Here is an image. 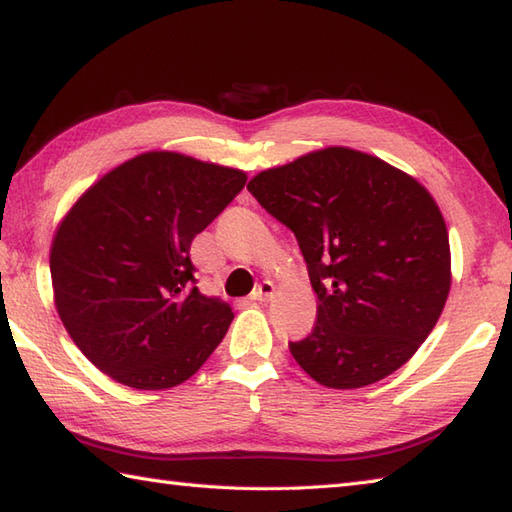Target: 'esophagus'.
<instances>
[{"instance_id":"34e87169","label":"esophagus","mask_w":512,"mask_h":512,"mask_svg":"<svg viewBox=\"0 0 512 512\" xmlns=\"http://www.w3.org/2000/svg\"><path fill=\"white\" fill-rule=\"evenodd\" d=\"M273 292H275V286L270 284V281H262V284H259V286L255 288L253 299H255V301H268L270 297H273Z\"/></svg>"}]
</instances>
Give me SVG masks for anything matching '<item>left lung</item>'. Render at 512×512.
<instances>
[{
  "label": "left lung",
  "mask_w": 512,
  "mask_h": 512,
  "mask_svg": "<svg viewBox=\"0 0 512 512\" xmlns=\"http://www.w3.org/2000/svg\"><path fill=\"white\" fill-rule=\"evenodd\" d=\"M248 191L295 233L317 292L312 332L290 343L303 372L356 389L405 365L451 288L447 224L429 191L347 147L262 171Z\"/></svg>",
  "instance_id": "obj_1"
}]
</instances>
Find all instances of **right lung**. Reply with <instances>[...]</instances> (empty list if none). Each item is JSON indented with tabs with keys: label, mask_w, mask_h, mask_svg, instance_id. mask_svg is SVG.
<instances>
[{
	"label": "right lung",
	"mask_w": 512,
	"mask_h": 512,
	"mask_svg": "<svg viewBox=\"0 0 512 512\" xmlns=\"http://www.w3.org/2000/svg\"><path fill=\"white\" fill-rule=\"evenodd\" d=\"M246 173L147 151L85 191L50 250L57 312L76 347L116 383L169 389L228 330V303L195 286L193 237L244 189Z\"/></svg>",
	"instance_id": "1"
}]
</instances>
